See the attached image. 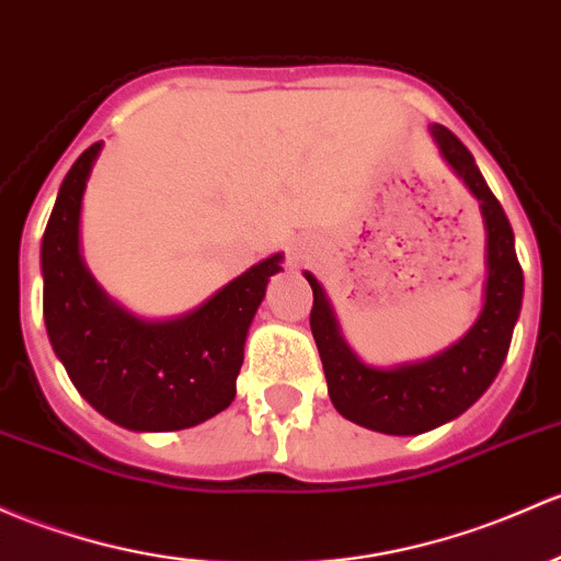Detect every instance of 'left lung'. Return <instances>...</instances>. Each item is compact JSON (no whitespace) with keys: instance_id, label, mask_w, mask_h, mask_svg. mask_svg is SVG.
Here are the masks:
<instances>
[{"instance_id":"obj_1","label":"left lung","mask_w":561,"mask_h":561,"mask_svg":"<svg viewBox=\"0 0 561 561\" xmlns=\"http://www.w3.org/2000/svg\"><path fill=\"white\" fill-rule=\"evenodd\" d=\"M430 137L451 172L476 196L486 231L483 300L468 333L427 359L376 368L363 363L346 344L317 276L309 271L304 274L314 290L311 335L320 350L335 411L359 427L385 435H420L465 414L503 368L524 298V274L503 206L489 191L468 147L449 128L433 123Z\"/></svg>"}]
</instances>
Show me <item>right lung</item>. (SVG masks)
<instances>
[{
    "label": "right lung",
    "instance_id": "right-lung-1",
    "mask_svg": "<svg viewBox=\"0 0 561 561\" xmlns=\"http://www.w3.org/2000/svg\"><path fill=\"white\" fill-rule=\"evenodd\" d=\"M104 141L88 147L58 187L43 236V314L53 352L102 416L134 433L196 427L236 398L244 344L268 279L265 257L169 320H145L104 293L80 252L82 193Z\"/></svg>",
    "mask_w": 561,
    "mask_h": 561
}]
</instances>
